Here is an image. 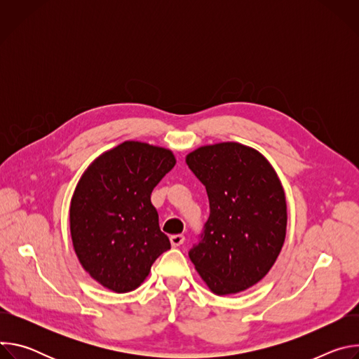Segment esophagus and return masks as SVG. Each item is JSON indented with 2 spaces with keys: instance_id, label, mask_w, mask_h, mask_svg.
<instances>
[{
  "instance_id": "esophagus-1",
  "label": "esophagus",
  "mask_w": 359,
  "mask_h": 359,
  "mask_svg": "<svg viewBox=\"0 0 359 359\" xmlns=\"http://www.w3.org/2000/svg\"><path fill=\"white\" fill-rule=\"evenodd\" d=\"M170 243L173 247H179L184 243V236L183 234H173L170 236Z\"/></svg>"
}]
</instances>
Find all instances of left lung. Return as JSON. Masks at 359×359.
I'll return each instance as SVG.
<instances>
[{"mask_svg": "<svg viewBox=\"0 0 359 359\" xmlns=\"http://www.w3.org/2000/svg\"><path fill=\"white\" fill-rule=\"evenodd\" d=\"M186 163L210 204L189 257L215 294L244 291L270 271L284 244L283 186L263 155L236 142L198 147Z\"/></svg>", "mask_w": 359, "mask_h": 359, "instance_id": "8db88e82", "label": "left lung"}]
</instances>
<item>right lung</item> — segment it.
Returning <instances> with one entry per match:
<instances>
[{"label":"right lung","instance_id":"add662e5","mask_svg":"<svg viewBox=\"0 0 359 359\" xmlns=\"http://www.w3.org/2000/svg\"><path fill=\"white\" fill-rule=\"evenodd\" d=\"M175 163L168 149L123 142L79 180L69 210L72 243L82 267L104 287L137 288L170 248L150 194Z\"/></svg>","mask_w":359,"mask_h":359}]
</instances>
